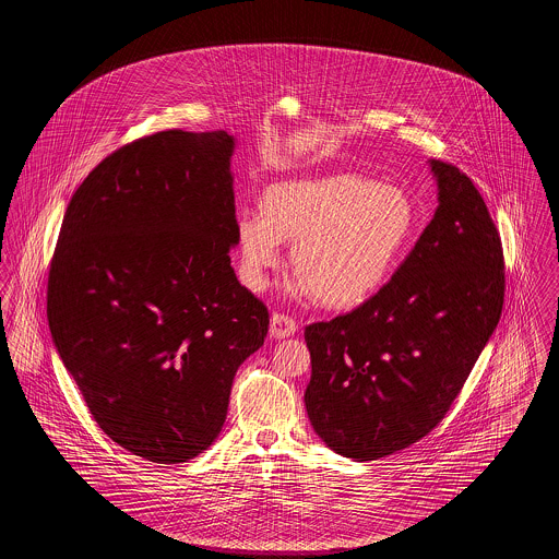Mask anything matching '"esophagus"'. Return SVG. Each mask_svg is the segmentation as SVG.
Wrapping results in <instances>:
<instances>
[{"mask_svg": "<svg viewBox=\"0 0 559 559\" xmlns=\"http://www.w3.org/2000/svg\"><path fill=\"white\" fill-rule=\"evenodd\" d=\"M295 329H297L295 320H293L292 317H287V314L274 312V314L270 317V337H272V340L292 337L293 333H295Z\"/></svg>", "mask_w": 559, "mask_h": 559, "instance_id": "obj_1", "label": "esophagus"}]
</instances>
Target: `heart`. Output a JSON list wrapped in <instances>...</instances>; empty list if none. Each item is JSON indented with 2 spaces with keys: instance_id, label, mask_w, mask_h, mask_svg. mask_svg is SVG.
Returning a JSON list of instances; mask_svg holds the SVG:
<instances>
[{
  "instance_id": "b5f03b06",
  "label": "heart",
  "mask_w": 559,
  "mask_h": 559,
  "mask_svg": "<svg viewBox=\"0 0 559 559\" xmlns=\"http://www.w3.org/2000/svg\"><path fill=\"white\" fill-rule=\"evenodd\" d=\"M417 230V203L402 187L356 174L276 182L262 197V213L237 217L240 281L251 292L266 289L281 245L293 240V292L349 308L388 283Z\"/></svg>"
}]
</instances>
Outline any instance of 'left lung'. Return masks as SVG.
Returning a JSON list of instances; mask_svg holds the SVG:
<instances>
[{
	"label": "left lung",
	"mask_w": 559,
	"mask_h": 559,
	"mask_svg": "<svg viewBox=\"0 0 559 559\" xmlns=\"http://www.w3.org/2000/svg\"><path fill=\"white\" fill-rule=\"evenodd\" d=\"M429 167L438 210L392 281L304 333L310 424L356 461L402 451L444 419L503 310V247L478 188L451 163Z\"/></svg>",
	"instance_id": "8db88e82"
}]
</instances>
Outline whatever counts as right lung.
Returning <instances> with one entry per match:
<instances>
[{
    "instance_id": "right-lung-1",
    "label": "right lung",
    "mask_w": 559,
    "mask_h": 559,
    "mask_svg": "<svg viewBox=\"0 0 559 559\" xmlns=\"http://www.w3.org/2000/svg\"><path fill=\"white\" fill-rule=\"evenodd\" d=\"M222 132L153 133L98 163L53 249V346L94 421L153 463L212 447L266 306L230 266L237 215Z\"/></svg>"
}]
</instances>
